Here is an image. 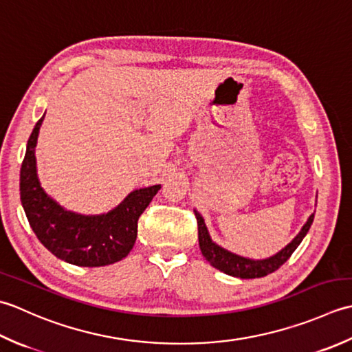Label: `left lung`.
<instances>
[{"label":"left lung","instance_id":"obj_1","mask_svg":"<svg viewBox=\"0 0 352 352\" xmlns=\"http://www.w3.org/2000/svg\"><path fill=\"white\" fill-rule=\"evenodd\" d=\"M195 214L197 219V229H199V246H200V250H202V255L206 258V261H210L212 267L219 269L226 275L243 278V279L266 276L272 274V272H275L281 267L283 264L292 256V254L295 252L296 248L300 245V241L304 240V236L307 235L308 229H310L314 219V214H311V216L308 217L307 223L299 231V234L284 249L279 250L278 254L272 255L269 258H264V260H252V258H246V256L229 252V250L219 246L217 243H214L210 236V232H208L204 217L200 216L196 210H195Z\"/></svg>","mask_w":352,"mask_h":352}]
</instances>
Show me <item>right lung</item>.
<instances>
[{
  "instance_id": "add662e5",
  "label": "right lung",
  "mask_w": 352,
  "mask_h": 352,
  "mask_svg": "<svg viewBox=\"0 0 352 352\" xmlns=\"http://www.w3.org/2000/svg\"><path fill=\"white\" fill-rule=\"evenodd\" d=\"M42 121L44 117L28 138L19 175L21 204L33 232L50 252L74 266L100 267L123 260L135 245L140 216L161 185L133 190L112 211L100 216L67 211L47 195L36 173L34 147Z\"/></svg>"
}]
</instances>
